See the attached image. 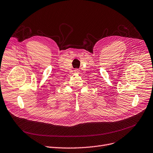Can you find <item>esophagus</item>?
Listing matches in <instances>:
<instances>
[{"instance_id":"obj_1","label":"esophagus","mask_w":153,"mask_h":153,"mask_svg":"<svg viewBox=\"0 0 153 153\" xmlns=\"http://www.w3.org/2000/svg\"><path fill=\"white\" fill-rule=\"evenodd\" d=\"M74 71H75L76 73H79V69H75V70H74Z\"/></svg>"}]
</instances>
